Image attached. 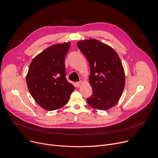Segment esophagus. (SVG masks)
Returning <instances> with one entry per match:
<instances>
[{"label":"esophagus","instance_id":"34e87169","mask_svg":"<svg viewBox=\"0 0 158 158\" xmlns=\"http://www.w3.org/2000/svg\"><path fill=\"white\" fill-rule=\"evenodd\" d=\"M81 83H82V81H78V82H77V87H80V86H81Z\"/></svg>","mask_w":158,"mask_h":158}]
</instances>
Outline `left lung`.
I'll return each mask as SVG.
<instances>
[{
	"mask_svg": "<svg viewBox=\"0 0 158 158\" xmlns=\"http://www.w3.org/2000/svg\"><path fill=\"white\" fill-rule=\"evenodd\" d=\"M77 45L90 65L93 92L87 103L93 108L106 110L117 104L123 94L125 75L122 62L112 48L97 40L80 41Z\"/></svg>",
	"mask_w": 158,
	"mask_h": 158,
	"instance_id": "obj_1",
	"label": "left lung"
}]
</instances>
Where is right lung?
Wrapping results in <instances>:
<instances>
[{
  "label": "right lung",
  "instance_id": "right-lung-1",
  "mask_svg": "<svg viewBox=\"0 0 158 158\" xmlns=\"http://www.w3.org/2000/svg\"><path fill=\"white\" fill-rule=\"evenodd\" d=\"M70 43L52 45L32 60L26 78L34 99L49 111L66 105L75 87L66 78L64 60Z\"/></svg>",
  "mask_w": 158,
  "mask_h": 158
}]
</instances>
